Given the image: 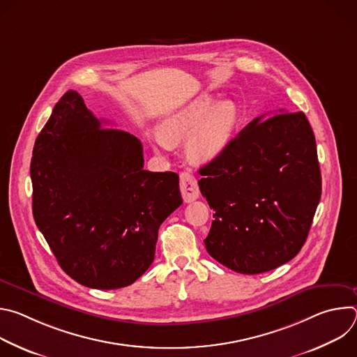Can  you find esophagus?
<instances>
[{
	"instance_id": "34e87169",
	"label": "esophagus",
	"mask_w": 357,
	"mask_h": 357,
	"mask_svg": "<svg viewBox=\"0 0 357 357\" xmlns=\"http://www.w3.org/2000/svg\"><path fill=\"white\" fill-rule=\"evenodd\" d=\"M181 193L185 202H192L199 197V186L196 178L190 172L181 174Z\"/></svg>"
}]
</instances>
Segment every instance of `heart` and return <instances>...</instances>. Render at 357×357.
Segmentation results:
<instances>
[{
	"label": "heart",
	"mask_w": 357,
	"mask_h": 357,
	"mask_svg": "<svg viewBox=\"0 0 357 357\" xmlns=\"http://www.w3.org/2000/svg\"><path fill=\"white\" fill-rule=\"evenodd\" d=\"M211 94H202L167 117L161 135L154 142L160 148L186 139L185 151L193 164L216 160L226 149L238 121V107L231 100L218 101Z\"/></svg>",
	"instance_id": "heart-1"
}]
</instances>
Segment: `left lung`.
I'll list each match as a JSON object with an SVG mask.
<instances>
[{
    "label": "left lung",
    "mask_w": 357,
    "mask_h": 357,
    "mask_svg": "<svg viewBox=\"0 0 357 357\" xmlns=\"http://www.w3.org/2000/svg\"><path fill=\"white\" fill-rule=\"evenodd\" d=\"M248 123L202 167L199 189L213 218L211 256L240 274L292 260L308 237L322 192L315 135L302 112Z\"/></svg>",
    "instance_id": "1"
}]
</instances>
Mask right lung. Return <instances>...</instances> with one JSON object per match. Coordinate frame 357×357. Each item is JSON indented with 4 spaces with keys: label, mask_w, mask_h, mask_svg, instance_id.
<instances>
[{
    "label": "right lung",
    "mask_w": 357,
    "mask_h": 357,
    "mask_svg": "<svg viewBox=\"0 0 357 357\" xmlns=\"http://www.w3.org/2000/svg\"><path fill=\"white\" fill-rule=\"evenodd\" d=\"M101 126L77 91L62 96L33 145L32 212L69 277L117 289L154 261L158 229L182 196L178 174L144 169L137 137Z\"/></svg>",
    "instance_id": "right-lung-1"
}]
</instances>
